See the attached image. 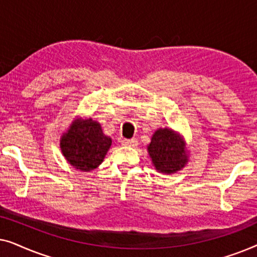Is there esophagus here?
Listing matches in <instances>:
<instances>
[{
  "label": "esophagus",
  "instance_id": "1",
  "mask_svg": "<svg viewBox=\"0 0 257 257\" xmlns=\"http://www.w3.org/2000/svg\"><path fill=\"white\" fill-rule=\"evenodd\" d=\"M121 144L125 146H137V142L136 138H132V139H121Z\"/></svg>",
  "mask_w": 257,
  "mask_h": 257
}]
</instances>
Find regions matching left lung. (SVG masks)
<instances>
[{"label":"left lung","mask_w":257,"mask_h":257,"mask_svg":"<svg viewBox=\"0 0 257 257\" xmlns=\"http://www.w3.org/2000/svg\"><path fill=\"white\" fill-rule=\"evenodd\" d=\"M147 151L156 170L161 173H175L188 163L184 139L172 128H158Z\"/></svg>","instance_id":"8db88e82"}]
</instances>
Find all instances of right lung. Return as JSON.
Returning <instances> with one entry per match:
<instances>
[{
  "mask_svg": "<svg viewBox=\"0 0 257 257\" xmlns=\"http://www.w3.org/2000/svg\"><path fill=\"white\" fill-rule=\"evenodd\" d=\"M111 144L112 139L104 135L99 122L91 118H78L63 133L61 150L70 165L90 172L103 163Z\"/></svg>",
  "mask_w": 257,
  "mask_h": 257,
  "instance_id": "add662e5",
  "label": "right lung"
}]
</instances>
